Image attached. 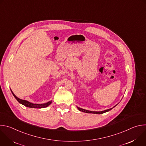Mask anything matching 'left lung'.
<instances>
[{
    "mask_svg": "<svg viewBox=\"0 0 146 146\" xmlns=\"http://www.w3.org/2000/svg\"><path fill=\"white\" fill-rule=\"evenodd\" d=\"M116 106V105L115 106ZM114 106V107H115ZM114 107H113V108H114ZM113 108H111L110 109H108V110H105L104 111H90V110H85V109H81V108H80L78 107H77V109L80 111H82L84 113H93V114H103L104 113H106V112H108L110 110H111Z\"/></svg>",
    "mask_w": 146,
    "mask_h": 146,
    "instance_id": "1",
    "label": "left lung"
}]
</instances>
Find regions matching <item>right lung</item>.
<instances>
[{"mask_svg": "<svg viewBox=\"0 0 146 146\" xmlns=\"http://www.w3.org/2000/svg\"><path fill=\"white\" fill-rule=\"evenodd\" d=\"M11 91L13 95V96H14V98L17 100V101L21 103L22 104V105H24L26 107H28V108H37V109H40V108H45L46 107H47L48 106H49L50 104L52 102V100L51 101H49L46 103H42V104H34V103H31L27 100H23V99H21L18 98H17L14 94V93L13 92V91H11Z\"/></svg>", "mask_w": 146, "mask_h": 146, "instance_id": "right-lung-1", "label": "right lung"}]
</instances>
